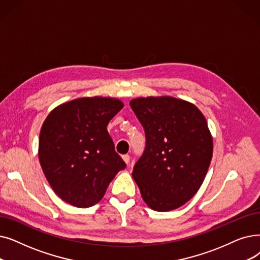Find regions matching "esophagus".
<instances>
[{"label": "esophagus", "instance_id": "34e87169", "mask_svg": "<svg viewBox=\"0 0 260 260\" xmlns=\"http://www.w3.org/2000/svg\"><path fill=\"white\" fill-rule=\"evenodd\" d=\"M122 158H123V160L125 161V164H126V165H128V164H129V160H131V156H129V155H127V154H126V155H123V156H122Z\"/></svg>", "mask_w": 260, "mask_h": 260}]
</instances>
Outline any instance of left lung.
Wrapping results in <instances>:
<instances>
[{
	"mask_svg": "<svg viewBox=\"0 0 260 260\" xmlns=\"http://www.w3.org/2000/svg\"><path fill=\"white\" fill-rule=\"evenodd\" d=\"M129 105L145 133L133 177L156 211L184 205L200 189L212 157V138L197 106L172 96L138 98Z\"/></svg>",
	"mask_w": 260,
	"mask_h": 260,
	"instance_id": "1",
	"label": "left lung"
}]
</instances>
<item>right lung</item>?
Here are the masks:
<instances>
[{"mask_svg":"<svg viewBox=\"0 0 260 260\" xmlns=\"http://www.w3.org/2000/svg\"><path fill=\"white\" fill-rule=\"evenodd\" d=\"M123 108L111 98H81L50 112L40 131L39 160L54 192L87 208L104 197L116 174L126 168L107 132Z\"/></svg>","mask_w":260,"mask_h":260,"instance_id":"add662e5","label":"right lung"}]
</instances>
